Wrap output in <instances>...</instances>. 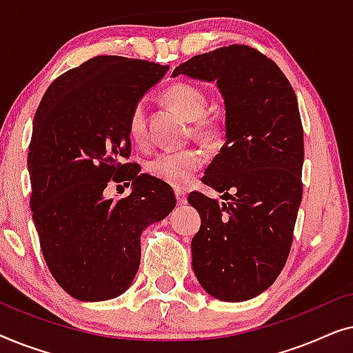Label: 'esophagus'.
Returning a JSON list of instances; mask_svg holds the SVG:
<instances>
[{
  "label": "esophagus",
  "mask_w": 353,
  "mask_h": 353,
  "mask_svg": "<svg viewBox=\"0 0 353 353\" xmlns=\"http://www.w3.org/2000/svg\"><path fill=\"white\" fill-rule=\"evenodd\" d=\"M175 196H176V202L178 205H185L188 202V197H186V192L183 190H175Z\"/></svg>",
  "instance_id": "obj_1"
}]
</instances>
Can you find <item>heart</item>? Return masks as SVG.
Returning a JSON list of instances; mask_svg holds the SVG:
<instances>
[{
    "label": "heart",
    "instance_id": "1",
    "mask_svg": "<svg viewBox=\"0 0 353 353\" xmlns=\"http://www.w3.org/2000/svg\"><path fill=\"white\" fill-rule=\"evenodd\" d=\"M165 101L191 120V133L205 143H215L221 137V123L216 117L207 115V96L201 88L190 83H175L165 91ZM128 137L133 143L144 146L148 143L146 104L138 101L130 110L127 122ZM204 163L199 149L188 148L181 151H163L149 159L146 172L156 180L170 186H186Z\"/></svg>",
    "mask_w": 353,
    "mask_h": 353
}]
</instances>
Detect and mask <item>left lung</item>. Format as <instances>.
Wrapping results in <instances>:
<instances>
[{"instance_id":"1","label":"left lung","mask_w":353,"mask_h":353,"mask_svg":"<svg viewBox=\"0 0 353 353\" xmlns=\"http://www.w3.org/2000/svg\"><path fill=\"white\" fill-rule=\"evenodd\" d=\"M176 75L215 80L226 109V141L202 183L230 201L197 191L188 197L201 215L192 270L212 297L249 301L272 286L291 252L303 165L296 93L281 69L248 45L197 54Z\"/></svg>"}]
</instances>
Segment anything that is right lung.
Returning a JSON list of instances; mask_svg holds the SVG:
<instances>
[{
	"mask_svg": "<svg viewBox=\"0 0 353 353\" xmlns=\"http://www.w3.org/2000/svg\"><path fill=\"white\" fill-rule=\"evenodd\" d=\"M168 65L94 56L48 86L28 152L30 209L45 262L57 284L83 302L109 301L132 284L141 233L175 209L172 188L139 175L130 110ZM110 181H132V194L105 200Z\"/></svg>",
	"mask_w": 353,
	"mask_h": 353,
	"instance_id": "1",
	"label": "right lung"
}]
</instances>
